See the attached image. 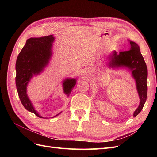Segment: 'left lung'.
Wrapping results in <instances>:
<instances>
[{
    "label": "left lung",
    "instance_id": "obj_1",
    "mask_svg": "<svg viewBox=\"0 0 157 157\" xmlns=\"http://www.w3.org/2000/svg\"><path fill=\"white\" fill-rule=\"evenodd\" d=\"M130 45L129 50L120 52L118 54L114 51L109 56L111 60L109 65L111 67L126 66L132 71V75L136 80L137 90L140 98V105L134 113L135 117L142 110L147 99V68L139 46L133 41H130Z\"/></svg>",
    "mask_w": 157,
    "mask_h": 157
}]
</instances>
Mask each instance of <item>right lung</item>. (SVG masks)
Segmentation results:
<instances>
[{"mask_svg": "<svg viewBox=\"0 0 157 157\" xmlns=\"http://www.w3.org/2000/svg\"><path fill=\"white\" fill-rule=\"evenodd\" d=\"M54 40V38L52 35L27 39L25 45L17 56L16 63V84L20 101L27 111L33 113L40 118L43 117L40 116L33 107L27 96L26 88L32 76L39 74L48 64L52 54V43ZM75 84L76 80L73 78H67L63 82L64 92L68 96Z\"/></svg>", "mask_w": 157, "mask_h": 157, "instance_id": "obj_1", "label": "right lung"}]
</instances>
